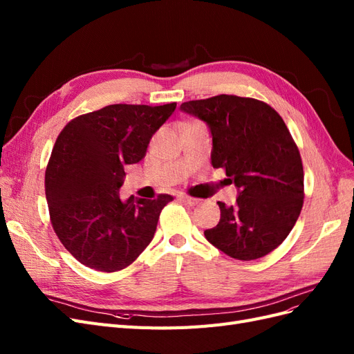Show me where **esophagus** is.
<instances>
[{"label": "esophagus", "mask_w": 354, "mask_h": 354, "mask_svg": "<svg viewBox=\"0 0 354 354\" xmlns=\"http://www.w3.org/2000/svg\"><path fill=\"white\" fill-rule=\"evenodd\" d=\"M181 201H183L185 203H187V205H190V207L198 205V203H199V199H196V198H192V196H187V195H183V196H181Z\"/></svg>", "instance_id": "obj_1"}]
</instances>
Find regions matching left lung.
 I'll list each match as a JSON object with an SVG mask.
<instances>
[{
    "label": "left lung",
    "instance_id": "obj_1",
    "mask_svg": "<svg viewBox=\"0 0 354 354\" xmlns=\"http://www.w3.org/2000/svg\"><path fill=\"white\" fill-rule=\"evenodd\" d=\"M180 109L207 122L211 164L239 190L234 205L218 202L220 221L203 234L232 259H261L286 239L304 202L303 160L282 116L261 100L232 94Z\"/></svg>",
    "mask_w": 354,
    "mask_h": 354
}]
</instances>
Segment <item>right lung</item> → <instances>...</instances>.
<instances>
[{
  "mask_svg": "<svg viewBox=\"0 0 354 354\" xmlns=\"http://www.w3.org/2000/svg\"><path fill=\"white\" fill-rule=\"evenodd\" d=\"M177 103L109 104L69 121L46 169L50 221L85 267L112 273L130 266L153 239L159 214L174 198L120 199L125 165L137 164Z\"/></svg>",
  "mask_w": 354,
  "mask_h": 354,
  "instance_id": "obj_1",
  "label": "right lung"
}]
</instances>
